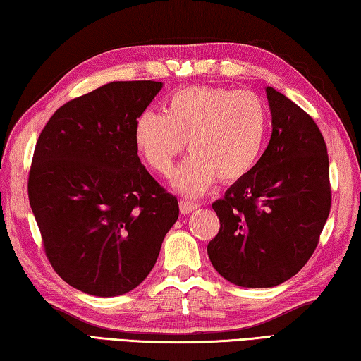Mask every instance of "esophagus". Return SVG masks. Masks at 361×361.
I'll return each mask as SVG.
<instances>
[{"mask_svg":"<svg viewBox=\"0 0 361 361\" xmlns=\"http://www.w3.org/2000/svg\"><path fill=\"white\" fill-rule=\"evenodd\" d=\"M197 209H199V204L188 202V200H180V210L183 215H189V213L197 210Z\"/></svg>","mask_w":361,"mask_h":361,"instance_id":"esophagus-1","label":"esophagus"}]
</instances>
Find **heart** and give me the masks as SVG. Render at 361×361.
<instances>
[{
	"label": "heart",
	"mask_w": 361,
	"mask_h": 361,
	"mask_svg": "<svg viewBox=\"0 0 361 361\" xmlns=\"http://www.w3.org/2000/svg\"><path fill=\"white\" fill-rule=\"evenodd\" d=\"M271 124L269 108L253 90L192 85L176 90L164 114L145 111L133 124V142L146 164L161 175L172 172L185 149L192 152L173 175L181 194H204L215 181L235 183L252 172Z\"/></svg>",
	"instance_id": "heart-1"
}]
</instances>
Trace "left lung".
I'll use <instances>...</instances> for the list:
<instances>
[{
	"label": "left lung",
	"mask_w": 361,
	"mask_h": 361,
	"mask_svg": "<svg viewBox=\"0 0 361 361\" xmlns=\"http://www.w3.org/2000/svg\"><path fill=\"white\" fill-rule=\"evenodd\" d=\"M272 135L252 172L212 207L219 231L207 252L219 276L269 288L301 271L331 209L325 140L315 121L267 87Z\"/></svg>",
	"instance_id": "obj_1"
}]
</instances>
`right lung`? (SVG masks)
Listing matches in <instances>:
<instances>
[{
	"instance_id": "1",
	"label": "right lung",
	"mask_w": 361,
	"mask_h": 361,
	"mask_svg": "<svg viewBox=\"0 0 361 361\" xmlns=\"http://www.w3.org/2000/svg\"><path fill=\"white\" fill-rule=\"evenodd\" d=\"M162 89L116 81L60 106L36 143L28 199L66 283L109 298L148 277L178 200L142 166L133 124Z\"/></svg>"
}]
</instances>
